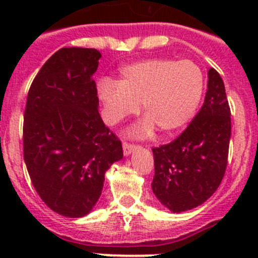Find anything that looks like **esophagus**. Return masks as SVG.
Here are the masks:
<instances>
[{
  "mask_svg": "<svg viewBox=\"0 0 258 258\" xmlns=\"http://www.w3.org/2000/svg\"><path fill=\"white\" fill-rule=\"evenodd\" d=\"M137 149V146L133 145V143H127V142H122V150H124V155H131L134 150Z\"/></svg>",
  "mask_w": 258,
  "mask_h": 258,
  "instance_id": "34e87169",
  "label": "esophagus"
}]
</instances>
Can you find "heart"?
I'll return each mask as SVG.
<instances>
[{
  "mask_svg": "<svg viewBox=\"0 0 258 258\" xmlns=\"http://www.w3.org/2000/svg\"><path fill=\"white\" fill-rule=\"evenodd\" d=\"M204 93V75L191 60L147 59L126 66L118 83L104 79L98 85V95L104 117L118 124L140 112L147 116L138 127L149 134L156 126L164 136L182 131L199 107Z\"/></svg>",
  "mask_w": 258,
  "mask_h": 258,
  "instance_id": "1",
  "label": "heart"
}]
</instances>
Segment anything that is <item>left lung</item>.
<instances>
[{
  "label": "left lung",
  "instance_id": "left-lung-1",
  "mask_svg": "<svg viewBox=\"0 0 258 258\" xmlns=\"http://www.w3.org/2000/svg\"><path fill=\"white\" fill-rule=\"evenodd\" d=\"M225 85L214 68L202 108L168 145L152 149V191L174 213L197 208L216 192L227 166L231 117Z\"/></svg>",
  "mask_w": 258,
  "mask_h": 258
}]
</instances>
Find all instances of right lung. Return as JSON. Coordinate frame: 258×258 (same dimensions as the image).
Returning a JSON list of instances; mask_svg holds the SVG:
<instances>
[{"instance_id":"right-lung-1","label":"right lung","mask_w":258,"mask_h":258,"mask_svg":"<svg viewBox=\"0 0 258 258\" xmlns=\"http://www.w3.org/2000/svg\"><path fill=\"white\" fill-rule=\"evenodd\" d=\"M101 52L63 47L36 75L27 97L23 154L32 184L51 211L84 217L102 194L122 146L98 112Z\"/></svg>"}]
</instances>
